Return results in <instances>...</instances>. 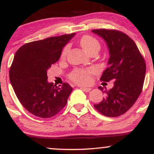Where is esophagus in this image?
Here are the masks:
<instances>
[{
    "label": "esophagus",
    "instance_id": "1",
    "mask_svg": "<svg viewBox=\"0 0 154 154\" xmlns=\"http://www.w3.org/2000/svg\"><path fill=\"white\" fill-rule=\"evenodd\" d=\"M80 88L83 91H85V92H89V91H91V88H86V87H81Z\"/></svg>",
    "mask_w": 154,
    "mask_h": 154
}]
</instances>
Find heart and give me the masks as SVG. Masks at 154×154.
Wrapping results in <instances>:
<instances>
[{
  "label": "heart",
  "mask_w": 154,
  "mask_h": 154,
  "mask_svg": "<svg viewBox=\"0 0 154 154\" xmlns=\"http://www.w3.org/2000/svg\"><path fill=\"white\" fill-rule=\"evenodd\" d=\"M79 43L85 52H90L93 49L99 50L100 44L98 40L89 35H85L79 40ZM69 51V46H66L63 48L61 53V57L63 58L66 56ZM95 72L93 69H77L75 70L70 75V78L74 82L79 84H88L91 81V75Z\"/></svg>",
  "instance_id": "b5f03b06"
}]
</instances>
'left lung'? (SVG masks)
Wrapping results in <instances>:
<instances>
[{
    "instance_id": "8db88e82",
    "label": "left lung",
    "mask_w": 154,
    "mask_h": 154,
    "mask_svg": "<svg viewBox=\"0 0 154 154\" xmlns=\"http://www.w3.org/2000/svg\"><path fill=\"white\" fill-rule=\"evenodd\" d=\"M92 32L103 39L110 56L100 80L114 81V87L109 91L98 87L106 96L94 107L104 116H119L133 106L141 93L146 63L135 42L125 33L105 29Z\"/></svg>"
}]
</instances>
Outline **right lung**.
Returning a JSON list of instances; mask_svg holds the SVG:
<instances>
[{
    "mask_svg": "<svg viewBox=\"0 0 154 154\" xmlns=\"http://www.w3.org/2000/svg\"><path fill=\"white\" fill-rule=\"evenodd\" d=\"M75 33L26 43L16 52L9 79L19 102L33 115L51 118L66 106L72 88L48 81L47 72L59 61L63 47Z\"/></svg>",
    "mask_w": 154,
    "mask_h": 154,
    "instance_id": "right-lung-1",
    "label": "right lung"
}]
</instances>
